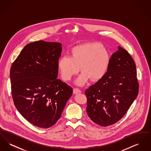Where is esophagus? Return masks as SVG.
<instances>
[{"label": "esophagus", "mask_w": 151, "mask_h": 151, "mask_svg": "<svg viewBox=\"0 0 151 151\" xmlns=\"http://www.w3.org/2000/svg\"><path fill=\"white\" fill-rule=\"evenodd\" d=\"M81 93V91L77 88H75L73 89V93L74 94H78Z\"/></svg>", "instance_id": "obj_1"}]
</instances>
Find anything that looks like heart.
I'll use <instances>...</instances> for the list:
<instances>
[{"mask_svg": "<svg viewBox=\"0 0 151 151\" xmlns=\"http://www.w3.org/2000/svg\"><path fill=\"white\" fill-rule=\"evenodd\" d=\"M110 63L108 51L100 43L81 44L73 47L70 57L63 56L58 61V67L62 79L68 81L81 70L83 71L76 83L83 86L91 78L92 81L102 79L108 71Z\"/></svg>", "mask_w": 151, "mask_h": 151, "instance_id": "1", "label": "heart"}]
</instances>
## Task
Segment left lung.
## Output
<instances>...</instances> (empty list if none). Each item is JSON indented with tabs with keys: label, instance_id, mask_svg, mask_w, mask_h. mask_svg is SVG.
<instances>
[{
	"label": "left lung",
	"instance_id": "obj_1",
	"mask_svg": "<svg viewBox=\"0 0 151 151\" xmlns=\"http://www.w3.org/2000/svg\"><path fill=\"white\" fill-rule=\"evenodd\" d=\"M118 49L110 58L105 75L85 92L88 116L103 127L122 118L139 92L135 63L127 51Z\"/></svg>",
	"mask_w": 151,
	"mask_h": 151
}]
</instances>
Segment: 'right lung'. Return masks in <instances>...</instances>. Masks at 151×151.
<instances>
[{"label": "right lung", "mask_w": 151, "mask_h": 151, "mask_svg": "<svg viewBox=\"0 0 151 151\" xmlns=\"http://www.w3.org/2000/svg\"><path fill=\"white\" fill-rule=\"evenodd\" d=\"M62 49L59 42H31L11 67L15 107L25 119L38 127L49 128L57 122L72 96V88L57 79Z\"/></svg>", "instance_id": "1"}]
</instances>
